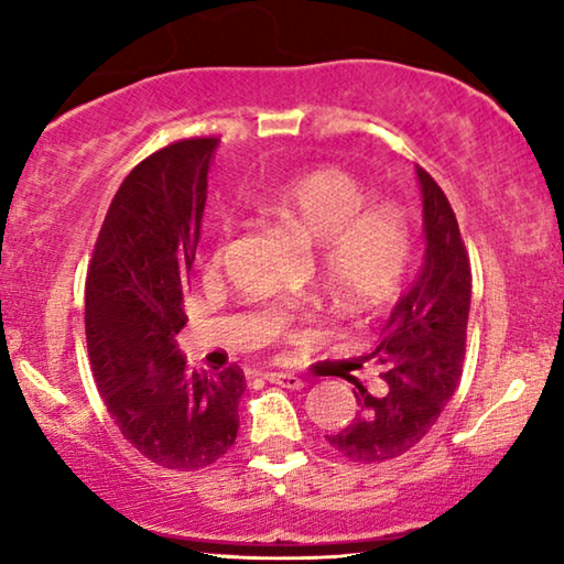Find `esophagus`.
Segmentation results:
<instances>
[{"mask_svg": "<svg viewBox=\"0 0 564 564\" xmlns=\"http://www.w3.org/2000/svg\"><path fill=\"white\" fill-rule=\"evenodd\" d=\"M264 380L272 384H280V388H290V390L303 388V380L292 372H264Z\"/></svg>", "mask_w": 564, "mask_h": 564, "instance_id": "34e87169", "label": "esophagus"}]
</instances>
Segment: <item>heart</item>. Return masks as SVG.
I'll use <instances>...</instances> for the list:
<instances>
[{"mask_svg": "<svg viewBox=\"0 0 564 564\" xmlns=\"http://www.w3.org/2000/svg\"><path fill=\"white\" fill-rule=\"evenodd\" d=\"M369 195L341 169H311L259 192L253 210L313 241L315 272L330 305L346 318L372 315L403 288L413 259L405 215L367 205ZM223 238L213 243L218 264ZM276 328L284 321L276 318Z\"/></svg>", "mask_w": 564, "mask_h": 564, "instance_id": "obj_1", "label": "heart"}]
</instances>
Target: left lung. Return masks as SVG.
Wrapping results in <instances>:
<instances>
[{"mask_svg":"<svg viewBox=\"0 0 564 564\" xmlns=\"http://www.w3.org/2000/svg\"><path fill=\"white\" fill-rule=\"evenodd\" d=\"M415 176L423 197L426 257L372 351L384 367V392L375 395L357 382L359 415L326 436L338 454L359 465H377L413 449L457 390L465 359L473 297L469 257L442 187L421 166H415Z\"/></svg>","mask_w":564,"mask_h":564,"instance_id":"1","label":"left lung"}]
</instances>
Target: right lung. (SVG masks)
<instances>
[{"instance_id": "1", "label": "right lung", "mask_w": 564, "mask_h": 564, "mask_svg": "<svg viewBox=\"0 0 564 564\" xmlns=\"http://www.w3.org/2000/svg\"><path fill=\"white\" fill-rule=\"evenodd\" d=\"M218 141L189 138L141 161L105 215L87 272V346L97 390L120 434L166 469L192 473L236 442V365L189 372L176 349Z\"/></svg>"}]
</instances>
